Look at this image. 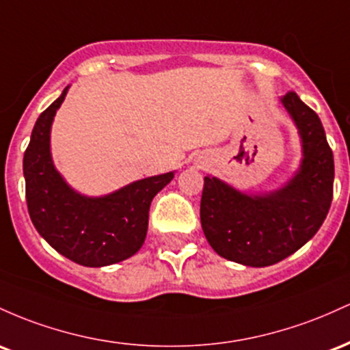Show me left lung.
Masks as SVG:
<instances>
[{
  "mask_svg": "<svg viewBox=\"0 0 350 350\" xmlns=\"http://www.w3.org/2000/svg\"><path fill=\"white\" fill-rule=\"evenodd\" d=\"M280 100L299 133V168L266 193H245L206 175L200 205L211 248L225 260L253 268L276 265L304 246L332 202L334 157L321 119L293 90Z\"/></svg>",
  "mask_w": 350,
  "mask_h": 350,
  "instance_id": "8db88e82",
  "label": "left lung"
}]
</instances>
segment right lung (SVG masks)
<instances>
[{
    "instance_id": "add662e5",
    "label": "right lung",
    "mask_w": 350,
    "mask_h": 350,
    "mask_svg": "<svg viewBox=\"0 0 350 350\" xmlns=\"http://www.w3.org/2000/svg\"><path fill=\"white\" fill-rule=\"evenodd\" d=\"M69 85L38 117L23 159L26 202L38 233L57 253L89 268L116 265L142 248L154 196L175 172L147 176L112 193L88 196L74 190L51 155V127Z\"/></svg>"
}]
</instances>
